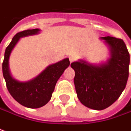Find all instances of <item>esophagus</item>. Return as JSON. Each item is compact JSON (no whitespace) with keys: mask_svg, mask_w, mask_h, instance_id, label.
I'll list each match as a JSON object with an SVG mask.
<instances>
[{"mask_svg":"<svg viewBox=\"0 0 131 131\" xmlns=\"http://www.w3.org/2000/svg\"><path fill=\"white\" fill-rule=\"evenodd\" d=\"M76 60H77V58H76L75 56H73V55H71V56L69 57L70 63H73L74 61H76Z\"/></svg>","mask_w":131,"mask_h":131,"instance_id":"obj_1","label":"esophagus"}]
</instances>
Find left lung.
Here are the masks:
<instances>
[{
	"label": "left lung",
	"instance_id": "8db88e82",
	"mask_svg": "<svg viewBox=\"0 0 131 131\" xmlns=\"http://www.w3.org/2000/svg\"><path fill=\"white\" fill-rule=\"evenodd\" d=\"M101 38L111 51L107 63L95 66L79 60L71 64L75 71L73 82L79 100L95 110H103L114 103L125 88L129 76L130 54L123 40L111 36Z\"/></svg>",
	"mask_w": 131,
	"mask_h": 131
}]
</instances>
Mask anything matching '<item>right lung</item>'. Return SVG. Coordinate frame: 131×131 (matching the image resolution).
I'll list each match as a JSON object with an SVG mask.
<instances>
[{"mask_svg": "<svg viewBox=\"0 0 131 131\" xmlns=\"http://www.w3.org/2000/svg\"><path fill=\"white\" fill-rule=\"evenodd\" d=\"M38 32L39 29L36 28L17 33L6 49L2 64L3 75L9 93L18 103L31 108H40L49 101L58 80L70 65L69 59L66 58L49 66L37 77L27 82H20L12 77L8 70V58L12 50L21 37Z\"/></svg>", "mask_w": 131, "mask_h": 131, "instance_id": "obj_1", "label": "right lung"}]
</instances>
